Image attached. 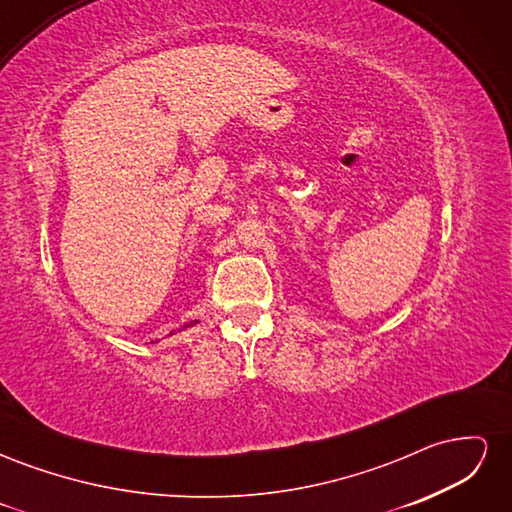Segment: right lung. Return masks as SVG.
Instances as JSON below:
<instances>
[{"label": "right lung", "mask_w": 512, "mask_h": 512, "mask_svg": "<svg viewBox=\"0 0 512 512\" xmlns=\"http://www.w3.org/2000/svg\"><path fill=\"white\" fill-rule=\"evenodd\" d=\"M198 320H194V322H188V324H183V329H188V327H192V324H196Z\"/></svg>", "instance_id": "obj_1"}]
</instances>
